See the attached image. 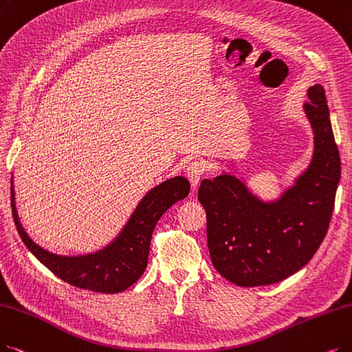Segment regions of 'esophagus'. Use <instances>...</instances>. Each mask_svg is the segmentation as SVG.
Masks as SVG:
<instances>
[{"label":"esophagus","mask_w":352,"mask_h":352,"mask_svg":"<svg viewBox=\"0 0 352 352\" xmlns=\"http://www.w3.org/2000/svg\"><path fill=\"white\" fill-rule=\"evenodd\" d=\"M205 170H206V167H205L204 162L195 160V162L188 164V167H186V176H188V179L190 182V186L193 189L199 185V182H201Z\"/></svg>","instance_id":"1"}]
</instances>
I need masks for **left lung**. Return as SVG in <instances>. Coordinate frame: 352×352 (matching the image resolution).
<instances>
[{
    "instance_id": "obj_1",
    "label": "left lung",
    "mask_w": 352,
    "mask_h": 352,
    "mask_svg": "<svg viewBox=\"0 0 352 352\" xmlns=\"http://www.w3.org/2000/svg\"><path fill=\"white\" fill-rule=\"evenodd\" d=\"M303 108L315 135L312 162L274 202L252 195L240 179L223 173L201 182L210 260L231 283L254 287L282 282L305 267L328 232L341 177L325 89H307Z\"/></svg>"
}]
</instances>
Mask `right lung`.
Returning a JSON list of instances; mask_svg holds the SVG:
<instances>
[{
	"label": "right lung",
	"mask_w": 352,
	"mask_h": 352,
	"mask_svg": "<svg viewBox=\"0 0 352 352\" xmlns=\"http://www.w3.org/2000/svg\"><path fill=\"white\" fill-rule=\"evenodd\" d=\"M190 184L184 176L168 179L153 188L140 201L129 222L114 241L87 256H58L38 247L21 227L11 180V209L23 243L33 256L63 282L96 293H120L134 285L148 263L151 235L160 217L189 195Z\"/></svg>",
	"instance_id": "right-lung-1"
}]
</instances>
